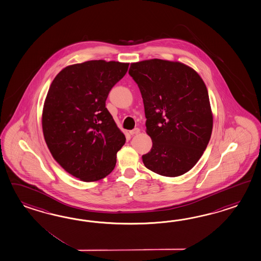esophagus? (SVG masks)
Masks as SVG:
<instances>
[{
    "label": "esophagus",
    "instance_id": "34e87169",
    "mask_svg": "<svg viewBox=\"0 0 261 261\" xmlns=\"http://www.w3.org/2000/svg\"><path fill=\"white\" fill-rule=\"evenodd\" d=\"M139 133H140V128H138V127H135L134 129L129 132L130 135H136V134H138Z\"/></svg>",
    "mask_w": 261,
    "mask_h": 261
}]
</instances>
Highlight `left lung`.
Here are the masks:
<instances>
[{
    "label": "left lung",
    "mask_w": 261,
    "mask_h": 261,
    "mask_svg": "<svg viewBox=\"0 0 261 261\" xmlns=\"http://www.w3.org/2000/svg\"><path fill=\"white\" fill-rule=\"evenodd\" d=\"M128 74L140 89L152 140L142 156L145 167L166 177L187 173L204 152L213 128L202 79L185 63L160 59L133 62Z\"/></svg>",
    "instance_id": "obj_1"
}]
</instances>
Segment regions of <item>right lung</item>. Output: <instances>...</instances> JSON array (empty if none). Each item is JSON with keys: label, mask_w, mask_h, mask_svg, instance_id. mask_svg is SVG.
Listing matches in <instances>:
<instances>
[{"label": "right lung", "mask_w": 261, "mask_h": 261, "mask_svg": "<svg viewBox=\"0 0 261 261\" xmlns=\"http://www.w3.org/2000/svg\"><path fill=\"white\" fill-rule=\"evenodd\" d=\"M127 62L89 60L63 68L44 100L41 125L54 159L68 173L95 181L114 170L126 137L106 108Z\"/></svg>", "instance_id": "add662e5"}]
</instances>
